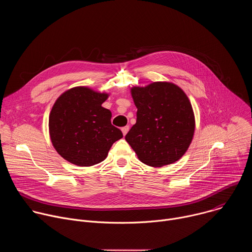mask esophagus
Listing matches in <instances>:
<instances>
[{
    "label": "esophagus",
    "mask_w": 252,
    "mask_h": 252,
    "mask_svg": "<svg viewBox=\"0 0 252 252\" xmlns=\"http://www.w3.org/2000/svg\"><path fill=\"white\" fill-rule=\"evenodd\" d=\"M128 129H129V126H124V127H122V131H123V134H124V135H126V134L127 133Z\"/></svg>",
    "instance_id": "34e87169"
}]
</instances>
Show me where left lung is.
<instances>
[{
  "mask_svg": "<svg viewBox=\"0 0 252 252\" xmlns=\"http://www.w3.org/2000/svg\"><path fill=\"white\" fill-rule=\"evenodd\" d=\"M131 95L137 109L136 123L126 140L138 159L160 167L181 158L194 133V115L185 92L171 83L157 82L134 87Z\"/></svg>",
  "mask_w": 252,
  "mask_h": 252,
  "instance_id": "left-lung-1",
  "label": "left lung"
}]
</instances>
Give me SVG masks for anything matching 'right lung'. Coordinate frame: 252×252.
<instances>
[{
	"instance_id": "right-lung-1",
	"label": "right lung",
	"mask_w": 252,
	"mask_h": 252,
	"mask_svg": "<svg viewBox=\"0 0 252 252\" xmlns=\"http://www.w3.org/2000/svg\"><path fill=\"white\" fill-rule=\"evenodd\" d=\"M109 94L86 87L64 92L56 100L49 118L52 143L70 163L91 166L102 161L123 132L111 123L112 113L101 103Z\"/></svg>"
}]
</instances>
